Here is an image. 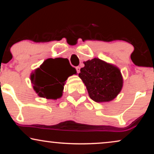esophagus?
<instances>
[{"instance_id": "1", "label": "esophagus", "mask_w": 154, "mask_h": 154, "mask_svg": "<svg viewBox=\"0 0 154 154\" xmlns=\"http://www.w3.org/2000/svg\"><path fill=\"white\" fill-rule=\"evenodd\" d=\"M80 66H76L75 67V69H76V71H77V73H80Z\"/></svg>"}]
</instances>
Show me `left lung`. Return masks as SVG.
<instances>
[{
	"mask_svg": "<svg viewBox=\"0 0 154 154\" xmlns=\"http://www.w3.org/2000/svg\"><path fill=\"white\" fill-rule=\"evenodd\" d=\"M79 76L85 84L90 97L96 102H107L117 97L123 80L117 66L98 58L84 62Z\"/></svg>",
	"mask_w": 154,
	"mask_h": 154,
	"instance_id": "obj_1",
	"label": "left lung"
}]
</instances>
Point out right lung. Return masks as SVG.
I'll use <instances>...</instances> for the list:
<instances>
[{
	"label": "right lung",
	"instance_id": "right-lung-1",
	"mask_svg": "<svg viewBox=\"0 0 154 154\" xmlns=\"http://www.w3.org/2000/svg\"><path fill=\"white\" fill-rule=\"evenodd\" d=\"M62 58L48 59L31 74L33 90L41 97L57 100L62 96L65 81L69 75L75 74L76 71L70 65L63 66ZM63 66H62L61 65Z\"/></svg>",
	"mask_w": 154,
	"mask_h": 154
}]
</instances>
